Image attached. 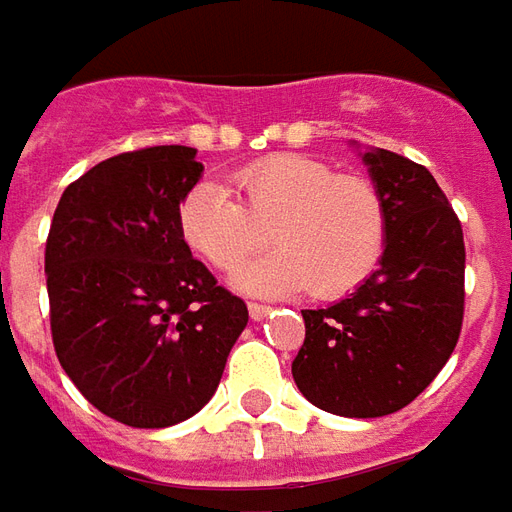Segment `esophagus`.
Returning <instances> with one entry per match:
<instances>
[{
    "mask_svg": "<svg viewBox=\"0 0 512 512\" xmlns=\"http://www.w3.org/2000/svg\"><path fill=\"white\" fill-rule=\"evenodd\" d=\"M248 314H250V320L259 322L270 314V306H262V303H248Z\"/></svg>",
    "mask_w": 512,
    "mask_h": 512,
    "instance_id": "1",
    "label": "esophagus"
}]
</instances>
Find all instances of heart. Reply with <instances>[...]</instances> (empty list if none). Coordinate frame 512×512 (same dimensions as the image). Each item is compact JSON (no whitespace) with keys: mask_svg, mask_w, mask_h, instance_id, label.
<instances>
[{"mask_svg":"<svg viewBox=\"0 0 512 512\" xmlns=\"http://www.w3.org/2000/svg\"><path fill=\"white\" fill-rule=\"evenodd\" d=\"M233 195L204 179L179 204L181 239L220 273H234L264 245L234 284L250 295H311L333 300L355 292L378 270L389 242V209L364 176L336 173L303 154H275L231 173Z\"/></svg>","mask_w":512,"mask_h":512,"instance_id":"heart-1","label":"heart"}]
</instances>
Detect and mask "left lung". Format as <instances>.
<instances>
[{"mask_svg":"<svg viewBox=\"0 0 512 512\" xmlns=\"http://www.w3.org/2000/svg\"><path fill=\"white\" fill-rule=\"evenodd\" d=\"M389 209V242L369 281L328 308H306L292 378L311 405L375 419L422 394L463 325L466 248L433 173L386 148L364 151Z\"/></svg>","mask_w":512,"mask_h":512,"instance_id":"left-lung-1","label":"left lung"}]
</instances>
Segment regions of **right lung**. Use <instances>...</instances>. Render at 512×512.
<instances>
[{
  "label": "right lung",
  "mask_w": 512,
  "mask_h": 512,
  "mask_svg": "<svg viewBox=\"0 0 512 512\" xmlns=\"http://www.w3.org/2000/svg\"><path fill=\"white\" fill-rule=\"evenodd\" d=\"M195 148L110 157L68 184L46 239L54 353L82 397L129 427H170L212 400L248 306L181 239Z\"/></svg>",
  "instance_id": "1"
}]
</instances>
